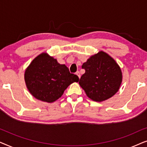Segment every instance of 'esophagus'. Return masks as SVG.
Masks as SVG:
<instances>
[{"label":"esophagus","instance_id":"obj_1","mask_svg":"<svg viewBox=\"0 0 147 147\" xmlns=\"http://www.w3.org/2000/svg\"><path fill=\"white\" fill-rule=\"evenodd\" d=\"M76 75H77V76H78V78H80V71H76Z\"/></svg>","mask_w":147,"mask_h":147}]
</instances>
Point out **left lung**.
I'll list each match as a JSON object with an SVG mask.
<instances>
[{
  "mask_svg": "<svg viewBox=\"0 0 147 147\" xmlns=\"http://www.w3.org/2000/svg\"><path fill=\"white\" fill-rule=\"evenodd\" d=\"M82 67L85 74L79 84L90 99L102 102L118 91L122 82L121 69L107 53L100 51L92 56Z\"/></svg>",
  "mask_w": 147,
  "mask_h": 147,
  "instance_id": "1",
  "label": "left lung"
}]
</instances>
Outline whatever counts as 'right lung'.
Instances as JSON below:
<instances>
[{"mask_svg": "<svg viewBox=\"0 0 147 147\" xmlns=\"http://www.w3.org/2000/svg\"><path fill=\"white\" fill-rule=\"evenodd\" d=\"M25 80L34 97L51 103L61 97L70 84L79 81V78L70 73L66 65L59 64L47 53H42L26 69Z\"/></svg>", "mask_w": 147, "mask_h": 147, "instance_id": "right-lung-1", "label": "right lung"}]
</instances>
